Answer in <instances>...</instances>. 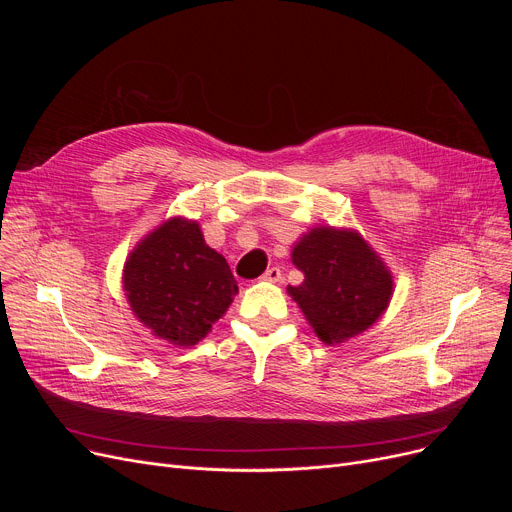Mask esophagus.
<instances>
[{
	"mask_svg": "<svg viewBox=\"0 0 512 512\" xmlns=\"http://www.w3.org/2000/svg\"><path fill=\"white\" fill-rule=\"evenodd\" d=\"M263 282H280L282 280V272L280 267H270V270H265V274L261 276Z\"/></svg>",
	"mask_w": 512,
	"mask_h": 512,
	"instance_id": "esophagus-1",
	"label": "esophagus"
}]
</instances>
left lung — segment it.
<instances>
[{"instance_id": "left-lung-1", "label": "left lung", "mask_w": 512, "mask_h": 512, "mask_svg": "<svg viewBox=\"0 0 512 512\" xmlns=\"http://www.w3.org/2000/svg\"><path fill=\"white\" fill-rule=\"evenodd\" d=\"M292 263L305 280L286 290L321 342L340 344L359 336L388 309L392 274L355 230H309L292 247Z\"/></svg>"}]
</instances>
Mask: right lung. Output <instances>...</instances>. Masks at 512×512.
<instances>
[{"label":"right lung","mask_w":512,"mask_h":512,"mask_svg":"<svg viewBox=\"0 0 512 512\" xmlns=\"http://www.w3.org/2000/svg\"><path fill=\"white\" fill-rule=\"evenodd\" d=\"M122 282L141 324L178 346L205 338L238 292L226 259L184 218H170L134 247Z\"/></svg>","instance_id":"1"}]
</instances>
